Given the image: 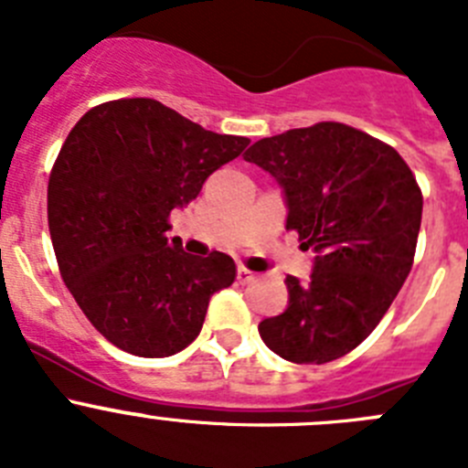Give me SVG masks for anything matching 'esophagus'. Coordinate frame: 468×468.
<instances>
[{"mask_svg":"<svg viewBox=\"0 0 468 468\" xmlns=\"http://www.w3.org/2000/svg\"><path fill=\"white\" fill-rule=\"evenodd\" d=\"M237 279H239V283H253V281L258 279V274H253V271L246 270V267H239Z\"/></svg>","mask_w":468,"mask_h":468,"instance_id":"1","label":"esophagus"}]
</instances>
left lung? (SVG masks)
Listing matches in <instances>:
<instances>
[{
	"instance_id": "left-lung-1",
	"label": "left lung",
	"mask_w": 468,
	"mask_h": 468,
	"mask_svg": "<svg viewBox=\"0 0 468 468\" xmlns=\"http://www.w3.org/2000/svg\"><path fill=\"white\" fill-rule=\"evenodd\" d=\"M279 180L285 229L316 250L312 279L288 276V309L260 337L291 363H328L378 328L415 260L421 189L403 156L340 122L262 138L246 152Z\"/></svg>"
}]
</instances>
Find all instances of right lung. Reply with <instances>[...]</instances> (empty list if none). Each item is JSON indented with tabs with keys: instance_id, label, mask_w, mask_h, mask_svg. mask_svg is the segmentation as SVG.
<instances>
[{
	"instance_id": "1",
	"label": "right lung",
	"mask_w": 468,
	"mask_h": 468,
	"mask_svg": "<svg viewBox=\"0 0 468 468\" xmlns=\"http://www.w3.org/2000/svg\"><path fill=\"white\" fill-rule=\"evenodd\" d=\"M248 143L152 98L102 102L74 123L48 176V231L65 285L107 342L164 358L197 340L237 264L185 253L166 237L171 213Z\"/></svg>"
}]
</instances>
